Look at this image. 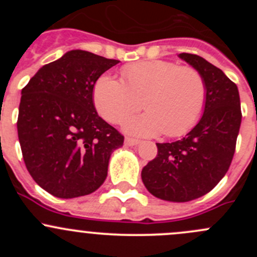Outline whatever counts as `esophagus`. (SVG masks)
<instances>
[{
  "label": "esophagus",
  "mask_w": 257,
  "mask_h": 257,
  "mask_svg": "<svg viewBox=\"0 0 257 257\" xmlns=\"http://www.w3.org/2000/svg\"><path fill=\"white\" fill-rule=\"evenodd\" d=\"M124 143H125V145H129V147H134V145H138L141 143V141H138V139H133V138H125Z\"/></svg>",
  "instance_id": "1"
}]
</instances>
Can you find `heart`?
Instances as JSON below:
<instances>
[{"mask_svg":"<svg viewBox=\"0 0 257 257\" xmlns=\"http://www.w3.org/2000/svg\"><path fill=\"white\" fill-rule=\"evenodd\" d=\"M121 78L100 76L93 88V103L102 118L120 123L141 108L142 100L147 112L123 121V131L131 136H181L205 107V79L194 67L148 59L124 67Z\"/></svg>","mask_w":257,"mask_h":257,"instance_id":"obj_1","label":"heart"}]
</instances>
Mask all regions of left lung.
Masks as SVG:
<instances>
[{"label": "left lung", "instance_id": "1", "mask_svg": "<svg viewBox=\"0 0 257 257\" xmlns=\"http://www.w3.org/2000/svg\"><path fill=\"white\" fill-rule=\"evenodd\" d=\"M203 74L206 102L203 115L183 139L158 143V155L142 170L145 188L155 198L186 203L208 194L231 164L241 124L236 84L203 57L180 53Z\"/></svg>", "mask_w": 257, "mask_h": 257}]
</instances>
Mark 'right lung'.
Masks as SVG:
<instances>
[{"instance_id": "1", "label": "right lung", "mask_w": 257, "mask_h": 257, "mask_svg": "<svg viewBox=\"0 0 257 257\" xmlns=\"http://www.w3.org/2000/svg\"><path fill=\"white\" fill-rule=\"evenodd\" d=\"M72 49L45 64L22 89L17 132L26 168L53 196L92 194L108 174L110 155L124 137L98 115L93 103L97 79L118 64Z\"/></svg>"}]
</instances>
